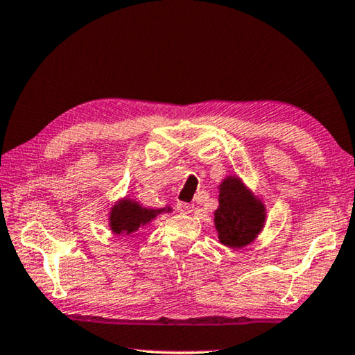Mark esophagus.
Listing matches in <instances>:
<instances>
[{
    "label": "esophagus",
    "instance_id": "1",
    "mask_svg": "<svg viewBox=\"0 0 355 355\" xmlns=\"http://www.w3.org/2000/svg\"><path fill=\"white\" fill-rule=\"evenodd\" d=\"M177 211L182 214H191L192 211H194V205H191V203H184V202H178Z\"/></svg>",
    "mask_w": 355,
    "mask_h": 355
}]
</instances>
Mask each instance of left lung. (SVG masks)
Masks as SVG:
<instances>
[{
	"mask_svg": "<svg viewBox=\"0 0 355 355\" xmlns=\"http://www.w3.org/2000/svg\"><path fill=\"white\" fill-rule=\"evenodd\" d=\"M266 222V207L243 180L228 175L219 184V207L214 228L219 243L228 249H241L254 243Z\"/></svg>",
	"mask_w": 355,
	"mask_h": 355,
	"instance_id": "left-lung-1",
	"label": "left lung"
}]
</instances>
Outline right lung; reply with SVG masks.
Returning a JSON list of instances; mask_svg holds the SVG:
<instances>
[{"label": "right lung", "instance_id": "obj_1", "mask_svg": "<svg viewBox=\"0 0 355 355\" xmlns=\"http://www.w3.org/2000/svg\"><path fill=\"white\" fill-rule=\"evenodd\" d=\"M171 211V207L153 209L142 207L139 202L130 199V197H123V199L117 200L111 207L107 220H110V228L114 235L130 236L139 230V228L147 227L158 214Z\"/></svg>", "mask_w": 355, "mask_h": 355}]
</instances>
